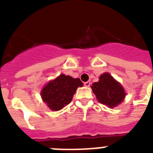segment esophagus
I'll use <instances>...</instances> for the list:
<instances>
[{
    "label": "esophagus",
    "mask_w": 153,
    "mask_h": 153,
    "mask_svg": "<svg viewBox=\"0 0 153 153\" xmlns=\"http://www.w3.org/2000/svg\"><path fill=\"white\" fill-rule=\"evenodd\" d=\"M84 86H86V87H88V86H91V82H89V81L85 82H84Z\"/></svg>",
    "instance_id": "1"
}]
</instances>
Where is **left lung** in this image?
<instances>
[{
  "instance_id": "obj_1",
  "label": "left lung",
  "mask_w": 153,
  "mask_h": 153,
  "mask_svg": "<svg viewBox=\"0 0 153 153\" xmlns=\"http://www.w3.org/2000/svg\"><path fill=\"white\" fill-rule=\"evenodd\" d=\"M91 88L98 102L111 108L120 104L126 96L123 87L109 73L102 74Z\"/></svg>"
}]
</instances>
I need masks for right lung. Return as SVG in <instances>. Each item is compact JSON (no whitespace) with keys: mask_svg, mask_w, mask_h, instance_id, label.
I'll return each instance as SVG.
<instances>
[{"mask_svg":"<svg viewBox=\"0 0 153 153\" xmlns=\"http://www.w3.org/2000/svg\"><path fill=\"white\" fill-rule=\"evenodd\" d=\"M82 86L79 79L60 74L43 89L42 98L51 110H59L71 102L77 88Z\"/></svg>","mask_w":153,"mask_h":153,"instance_id":"obj_1","label":"right lung"}]
</instances>
